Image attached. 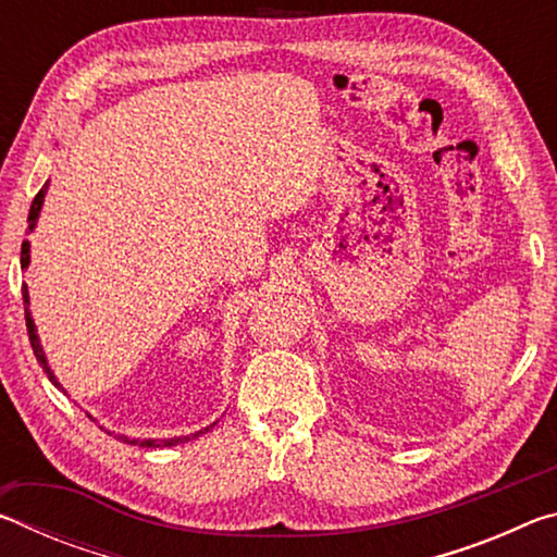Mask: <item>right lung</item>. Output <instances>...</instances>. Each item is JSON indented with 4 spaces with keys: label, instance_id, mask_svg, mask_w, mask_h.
<instances>
[{
    "label": "right lung",
    "instance_id": "obj_1",
    "mask_svg": "<svg viewBox=\"0 0 557 557\" xmlns=\"http://www.w3.org/2000/svg\"><path fill=\"white\" fill-rule=\"evenodd\" d=\"M46 188H49V184H44L41 191L36 194L34 201H32V209H29V231H34L36 219H39V211H41V206H44ZM22 268H29V240L22 243ZM22 297H24V312H26V332H29V342H32L36 361H39V363L44 366V371H46V375H49V381H51L53 385H59V388H61V383L55 381L53 371L49 369V361H46L44 348H41V344H39V336H36V324H34V319H32V314H29V292H26V285H24V289H22ZM63 393H65V391H63ZM213 425H215V422H213ZM213 425H211V428H213ZM211 428H203V430H199V432H194V435L174 437V440H129V437H125V435H115V437H117L120 442H125V445H139V447H172V445H182V442H188V440H196L199 435H203V432H209Z\"/></svg>",
    "mask_w": 557,
    "mask_h": 557
}]
</instances>
